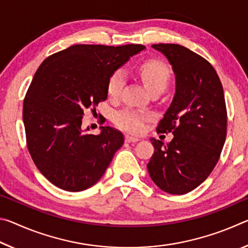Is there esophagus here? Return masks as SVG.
I'll use <instances>...</instances> for the list:
<instances>
[{"instance_id":"obj_1","label":"esophagus","mask_w":248,"mask_h":248,"mask_svg":"<svg viewBox=\"0 0 248 248\" xmlns=\"http://www.w3.org/2000/svg\"><path fill=\"white\" fill-rule=\"evenodd\" d=\"M124 139H125V141H127V142H138V141L140 140L139 138H136V137H132V136H128V134H127V136H125Z\"/></svg>"}]
</instances>
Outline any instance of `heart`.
<instances>
[{"label": "heart", "mask_w": 248, "mask_h": 248, "mask_svg": "<svg viewBox=\"0 0 248 248\" xmlns=\"http://www.w3.org/2000/svg\"><path fill=\"white\" fill-rule=\"evenodd\" d=\"M139 75L146 89L151 93L155 91H164L170 78V71L164 62L151 59L139 66ZM124 85V75L117 71L111 75L108 82V96L112 99L119 97ZM150 116L144 112L125 108L116 115L115 121L118 127L132 133H139L144 128V123Z\"/></svg>", "instance_id": "obj_1"}]
</instances>
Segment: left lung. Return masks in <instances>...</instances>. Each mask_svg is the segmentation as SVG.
<instances>
[{
	"label": "left lung",
	"mask_w": 248,
	"mask_h": 248,
	"mask_svg": "<svg viewBox=\"0 0 248 248\" xmlns=\"http://www.w3.org/2000/svg\"><path fill=\"white\" fill-rule=\"evenodd\" d=\"M152 47L173 66L176 93L156 127L174 138L166 145L151 138L148 170L163 191L184 195L202 184L220 158L228 125L224 92L215 68L199 54L175 44Z\"/></svg>",
	"instance_id": "left-lung-1"
}]
</instances>
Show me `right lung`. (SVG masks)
<instances>
[{"label": "right lung", "instance_id": "add662e5", "mask_svg": "<svg viewBox=\"0 0 248 248\" xmlns=\"http://www.w3.org/2000/svg\"><path fill=\"white\" fill-rule=\"evenodd\" d=\"M143 49L74 45L40 64L25 96L23 120L29 154L54 186L66 191L93 186L124 144L123 133L111 127H102L99 134L84 132L82 118L106 100L115 71Z\"/></svg>", "mask_w": 248, "mask_h": 248}]
</instances>
